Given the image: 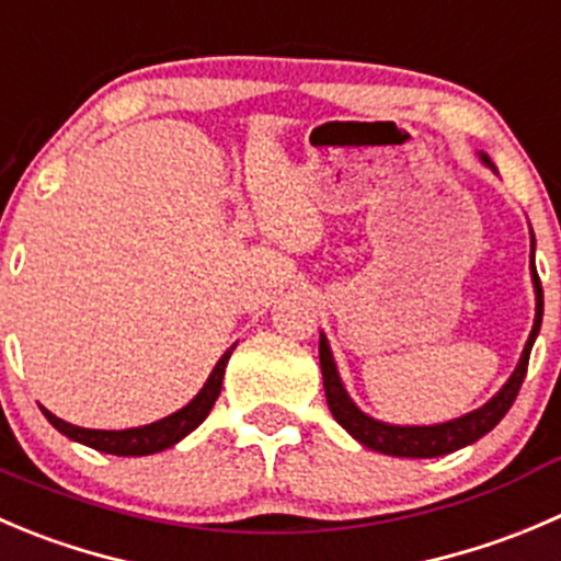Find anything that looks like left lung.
Returning <instances> with one entry per match:
<instances>
[{
  "label": "left lung",
  "instance_id": "left-lung-1",
  "mask_svg": "<svg viewBox=\"0 0 561 561\" xmlns=\"http://www.w3.org/2000/svg\"><path fill=\"white\" fill-rule=\"evenodd\" d=\"M480 161L488 167V170L496 172V164H493V161L488 159V153H482V150H480ZM529 271H531V285H535V325H531L529 340H526L524 353H520L513 375H510L507 383H504L502 389L485 402V405L474 408V411L463 413V416L458 419L442 422V425H389V422H380V419L364 413L362 408L351 400V394H347L345 383H342L340 378V369H336L329 340H325V334L320 331V369H323V389L336 422H340V425L345 427L358 444H364V447L373 449V453L391 455V458H442V455H449L455 453V449H463L469 447V444L480 442L485 433H491L493 427L502 422L504 413L510 411V405H513L515 397H518L520 383H524L526 378V367H529L531 345H535L537 334H540L542 285L535 268V232H531Z\"/></svg>",
  "mask_w": 561,
  "mask_h": 561
}]
</instances>
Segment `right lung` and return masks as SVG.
<instances>
[{"label": "right lung", "mask_w": 561, "mask_h": 561, "mask_svg": "<svg viewBox=\"0 0 561 561\" xmlns=\"http://www.w3.org/2000/svg\"><path fill=\"white\" fill-rule=\"evenodd\" d=\"M232 351L236 345L227 347L225 356L216 362L214 373L208 375L203 389L181 408V411L170 413V416L159 419V422H150V425L142 427H128V431H90V427H79V425H70L65 419L54 416L48 408L41 405L43 416L57 427L62 436H68L70 442H79L84 447L98 449V453H106V455H119V458H142V455H156V453H164V449L175 447L178 442L188 436L192 431H197L199 425L205 422V416L210 413L214 408L216 397L221 391V380H225V367L230 362Z\"/></svg>", "instance_id": "add662e5"}]
</instances>
